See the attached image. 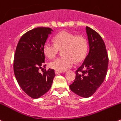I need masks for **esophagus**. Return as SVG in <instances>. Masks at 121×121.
<instances>
[{"mask_svg": "<svg viewBox=\"0 0 121 121\" xmlns=\"http://www.w3.org/2000/svg\"><path fill=\"white\" fill-rule=\"evenodd\" d=\"M61 72H62L58 71V70H55V73L56 74V75H59V74H60Z\"/></svg>", "mask_w": 121, "mask_h": 121, "instance_id": "34e87169", "label": "esophagus"}]
</instances>
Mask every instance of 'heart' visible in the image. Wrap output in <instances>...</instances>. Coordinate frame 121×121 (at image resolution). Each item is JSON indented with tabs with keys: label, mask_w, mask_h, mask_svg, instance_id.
<instances>
[{
	"label": "heart",
	"mask_w": 121,
	"mask_h": 121,
	"mask_svg": "<svg viewBox=\"0 0 121 121\" xmlns=\"http://www.w3.org/2000/svg\"><path fill=\"white\" fill-rule=\"evenodd\" d=\"M55 43L46 41L43 46V52L49 58H54L63 50V56L50 62V68L63 72L81 61L86 56L88 44L86 39L82 35H75L67 31L59 32L54 38Z\"/></svg>",
	"instance_id": "1"
}]
</instances>
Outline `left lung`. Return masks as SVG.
Listing matches in <instances>:
<instances>
[{"instance_id":"left-lung-1","label":"left lung","mask_w":121,"mask_h":121,"mask_svg":"<svg viewBox=\"0 0 121 121\" xmlns=\"http://www.w3.org/2000/svg\"><path fill=\"white\" fill-rule=\"evenodd\" d=\"M89 53L76 71L74 82L69 86L73 92L83 98L90 97L96 91L106 77L108 54L103 39L97 32L86 26Z\"/></svg>"}]
</instances>
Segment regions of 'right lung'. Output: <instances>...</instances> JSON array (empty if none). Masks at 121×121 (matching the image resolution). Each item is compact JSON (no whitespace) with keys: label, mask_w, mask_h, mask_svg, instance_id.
Here are the masks:
<instances>
[{"label":"right lung","mask_w":121,"mask_h":121,"mask_svg":"<svg viewBox=\"0 0 121 121\" xmlns=\"http://www.w3.org/2000/svg\"><path fill=\"white\" fill-rule=\"evenodd\" d=\"M52 29L34 28L23 35L18 41L14 59V72L18 85L32 98L37 99L51 89L55 76L54 69L39 72L44 63L43 46Z\"/></svg>","instance_id":"right-lung-1"}]
</instances>
